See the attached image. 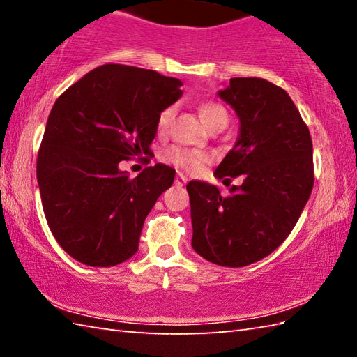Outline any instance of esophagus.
Instances as JSON below:
<instances>
[{
    "label": "esophagus",
    "mask_w": 357,
    "mask_h": 357,
    "mask_svg": "<svg viewBox=\"0 0 357 357\" xmlns=\"http://www.w3.org/2000/svg\"><path fill=\"white\" fill-rule=\"evenodd\" d=\"M185 183H187V178L184 176L183 173H178L176 174V179H174V184L179 185V187H183V185H185Z\"/></svg>",
    "instance_id": "obj_1"
}]
</instances>
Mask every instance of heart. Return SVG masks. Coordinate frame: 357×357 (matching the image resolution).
<instances>
[{
    "label": "heart",
    "instance_id": "obj_1",
    "mask_svg": "<svg viewBox=\"0 0 357 357\" xmlns=\"http://www.w3.org/2000/svg\"><path fill=\"white\" fill-rule=\"evenodd\" d=\"M200 116L203 123L208 126V128H214V126H223L225 128L228 123V113L225 107L220 104H215V102H203L200 105ZM174 118V107H167L159 113L157 116V130L159 132H167L170 128L172 121ZM167 160L172 162L183 170L189 173H195L202 170L204 164L209 162V155L203 151H190V149H183L178 146H173L167 151Z\"/></svg>",
    "mask_w": 357,
    "mask_h": 357
}]
</instances>
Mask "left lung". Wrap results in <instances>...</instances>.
<instances>
[{"label":"left lung","mask_w":357,"mask_h":357,"mask_svg":"<svg viewBox=\"0 0 357 357\" xmlns=\"http://www.w3.org/2000/svg\"><path fill=\"white\" fill-rule=\"evenodd\" d=\"M217 96L236 112L239 135L215 178H243L223 197L190 181L192 247L208 261L243 268L268 257L291 233L313 187L309 128L285 89L257 77L231 78Z\"/></svg>","instance_id":"obj_1"}]
</instances>
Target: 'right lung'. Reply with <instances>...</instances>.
<instances>
[{"label": "right lung", "mask_w": 357, "mask_h": 357, "mask_svg": "<svg viewBox=\"0 0 357 357\" xmlns=\"http://www.w3.org/2000/svg\"><path fill=\"white\" fill-rule=\"evenodd\" d=\"M181 86L155 70L104 64L56 99L38 184L50 231L77 261L110 268L135 255L144 219L176 172L155 164L130 179L119 162H148L157 116L183 96Z\"/></svg>", "instance_id": "obj_1"}]
</instances>
